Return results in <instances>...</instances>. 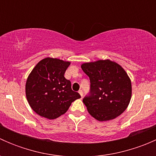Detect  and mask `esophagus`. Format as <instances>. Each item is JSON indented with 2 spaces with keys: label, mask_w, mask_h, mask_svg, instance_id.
I'll use <instances>...</instances> for the list:
<instances>
[{
  "label": "esophagus",
  "mask_w": 156,
  "mask_h": 156,
  "mask_svg": "<svg viewBox=\"0 0 156 156\" xmlns=\"http://www.w3.org/2000/svg\"><path fill=\"white\" fill-rule=\"evenodd\" d=\"M78 93H79L80 95H81V97H83V94H84V93H83L82 90H79V91H78Z\"/></svg>",
  "instance_id": "34e87169"
}]
</instances>
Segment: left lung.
Here are the masks:
<instances>
[{"mask_svg": "<svg viewBox=\"0 0 156 156\" xmlns=\"http://www.w3.org/2000/svg\"><path fill=\"white\" fill-rule=\"evenodd\" d=\"M81 69L90 78V91L83 103L97 120L114 119L126 109L131 97V82L121 66L106 59L87 62Z\"/></svg>", "mask_w": 156, "mask_h": 156, "instance_id": "1", "label": "left lung"}]
</instances>
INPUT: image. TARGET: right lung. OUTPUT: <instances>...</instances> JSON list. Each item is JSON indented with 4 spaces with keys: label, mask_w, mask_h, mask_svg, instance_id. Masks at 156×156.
<instances>
[{
    "label": "right lung",
    "mask_w": 156,
    "mask_h": 156,
    "mask_svg": "<svg viewBox=\"0 0 156 156\" xmlns=\"http://www.w3.org/2000/svg\"><path fill=\"white\" fill-rule=\"evenodd\" d=\"M69 62L45 58L35 66L26 84L28 102L39 115L54 119L66 112L72 102L81 98L64 77Z\"/></svg>",
    "instance_id": "right-lung-1"
}]
</instances>
